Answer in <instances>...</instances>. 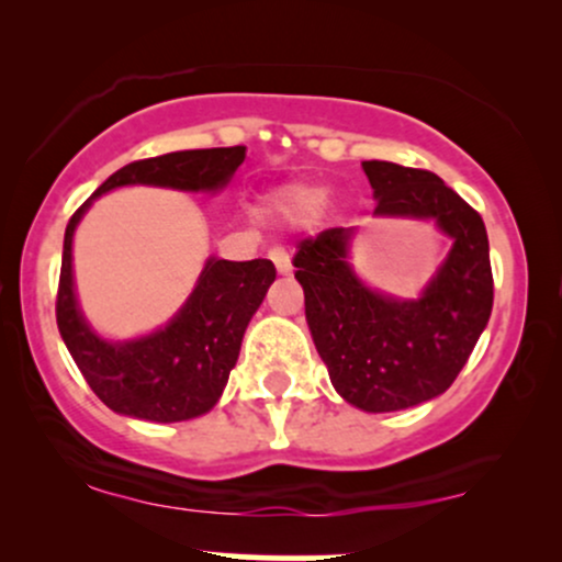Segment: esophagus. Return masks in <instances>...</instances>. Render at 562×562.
Instances as JSON below:
<instances>
[{
  "label": "esophagus",
  "mask_w": 562,
  "mask_h": 562,
  "mask_svg": "<svg viewBox=\"0 0 562 562\" xmlns=\"http://www.w3.org/2000/svg\"><path fill=\"white\" fill-rule=\"evenodd\" d=\"M269 259L274 261L277 272H280V274H290V269H293V263H290V256H288L282 248H272V250H269Z\"/></svg>",
  "instance_id": "34e87169"
}]
</instances>
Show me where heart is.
I'll list each match as a JSON object with an SVG mask.
<instances>
[{
  "label": "heart",
  "mask_w": 562,
  "mask_h": 562,
  "mask_svg": "<svg viewBox=\"0 0 562 562\" xmlns=\"http://www.w3.org/2000/svg\"><path fill=\"white\" fill-rule=\"evenodd\" d=\"M325 203V190L322 187H308V184H290L277 190L269 198V211L277 218L290 224H303L312 216H317V211Z\"/></svg>",
  "instance_id": "obj_1"
}]
</instances>
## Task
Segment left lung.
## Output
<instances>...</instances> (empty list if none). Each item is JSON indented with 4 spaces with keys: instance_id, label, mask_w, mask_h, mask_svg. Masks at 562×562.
Instances as JSON below:
<instances>
[{
    "instance_id": "1",
    "label": "left lung",
    "mask_w": 562,
    "mask_h": 562,
    "mask_svg": "<svg viewBox=\"0 0 562 562\" xmlns=\"http://www.w3.org/2000/svg\"><path fill=\"white\" fill-rule=\"evenodd\" d=\"M375 216L434 218L451 250L420 299L370 290L348 267L357 227L306 237L295 254L306 322L335 391L364 412H396L436 398L454 383L492 317L488 237L475 209L436 173L364 160Z\"/></svg>"
}]
</instances>
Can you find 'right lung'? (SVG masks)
Masks as SVG:
<instances>
[{
	"label": "right lung",
	"mask_w": 562,
	"mask_h": 562,
	"mask_svg": "<svg viewBox=\"0 0 562 562\" xmlns=\"http://www.w3.org/2000/svg\"><path fill=\"white\" fill-rule=\"evenodd\" d=\"M245 160V147L179 150L134 160L108 177L94 195L70 216L63 243L57 327L89 389L119 415L153 423H179L205 415L218 402L237 362L245 327L274 282L269 259H209L192 295L164 330L111 344L87 325L74 293L70 245L83 211L102 192L126 184L216 192Z\"/></svg>",
	"instance_id": "1"
}]
</instances>
